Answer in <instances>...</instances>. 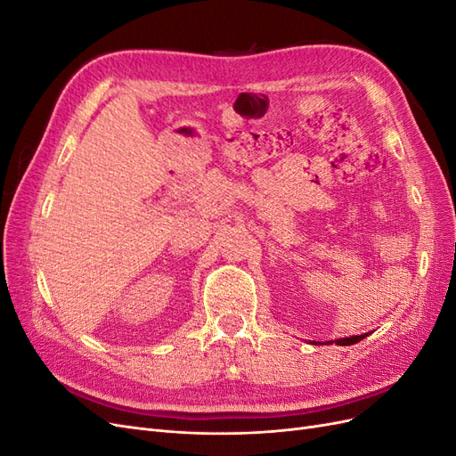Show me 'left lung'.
<instances>
[{"label": "left lung", "instance_id": "obj_1", "mask_svg": "<svg viewBox=\"0 0 456 456\" xmlns=\"http://www.w3.org/2000/svg\"><path fill=\"white\" fill-rule=\"evenodd\" d=\"M365 337H369L367 333L365 335H355V337H348V338H338V340H335L338 346H350V344H355V342H360V340H363ZM314 344H317V342H314ZM330 344V342H329Z\"/></svg>", "mask_w": 456, "mask_h": 456}]
</instances>
